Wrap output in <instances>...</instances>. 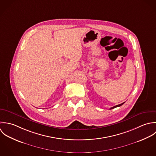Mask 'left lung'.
Instances as JSON below:
<instances>
[{
  "label": "left lung",
  "mask_w": 156,
  "mask_h": 156,
  "mask_svg": "<svg viewBox=\"0 0 156 156\" xmlns=\"http://www.w3.org/2000/svg\"><path fill=\"white\" fill-rule=\"evenodd\" d=\"M124 103L125 102H123V103H122V104H119V105H116V106H114V107H111V108H110V110H111V109H113V108H116V107H120V106H121L122 105H123Z\"/></svg>",
  "instance_id": "1"
}]
</instances>
